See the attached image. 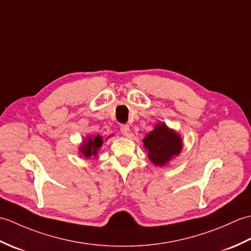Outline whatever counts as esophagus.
<instances>
[{"label":"esophagus","instance_id":"esophagus-1","mask_svg":"<svg viewBox=\"0 0 251 251\" xmlns=\"http://www.w3.org/2000/svg\"><path fill=\"white\" fill-rule=\"evenodd\" d=\"M120 129H121L122 135L127 136V135H128V132H129V126L127 124H123V125H121Z\"/></svg>","mask_w":251,"mask_h":251}]
</instances>
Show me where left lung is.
Returning <instances> with one entry per match:
<instances>
[{
    "label": "left lung",
    "instance_id": "8db88e82",
    "mask_svg": "<svg viewBox=\"0 0 251 251\" xmlns=\"http://www.w3.org/2000/svg\"><path fill=\"white\" fill-rule=\"evenodd\" d=\"M143 145L148 149V156L155 164L163 166L175 155H178L182 148L181 138L165 124L156 125L155 129L146 136Z\"/></svg>",
    "mask_w": 251,
    "mask_h": 251
}]
</instances>
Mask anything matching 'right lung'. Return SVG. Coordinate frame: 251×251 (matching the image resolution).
<instances>
[{"label":"right lung","mask_w":251,"mask_h":251,"mask_svg":"<svg viewBox=\"0 0 251 251\" xmlns=\"http://www.w3.org/2000/svg\"><path fill=\"white\" fill-rule=\"evenodd\" d=\"M102 142H103L102 138L100 136H96L94 139L90 138V139H88L86 142H85L79 150H81L83 155L86 158L90 156H96L97 155L98 149L101 147V145H102Z\"/></svg>","instance_id":"1"}]
</instances>
